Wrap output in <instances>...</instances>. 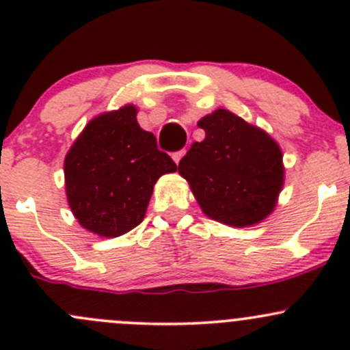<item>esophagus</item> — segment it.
Segmentation results:
<instances>
[{"label": "esophagus", "mask_w": 350, "mask_h": 350, "mask_svg": "<svg viewBox=\"0 0 350 350\" xmlns=\"http://www.w3.org/2000/svg\"><path fill=\"white\" fill-rule=\"evenodd\" d=\"M185 154H186V149H183V150H178V152H174V154H172V159H174V162H176V164H179V161H181V159L185 157Z\"/></svg>", "instance_id": "esophagus-1"}]
</instances>
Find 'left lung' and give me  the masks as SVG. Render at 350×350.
<instances>
[{
	"label": "left lung",
	"mask_w": 350,
	"mask_h": 350,
	"mask_svg": "<svg viewBox=\"0 0 350 350\" xmlns=\"http://www.w3.org/2000/svg\"><path fill=\"white\" fill-rule=\"evenodd\" d=\"M198 126L204 139L193 144L178 171L203 213L230 227L262 221L276 206L284 183L276 140L224 108L203 116Z\"/></svg>",
	"instance_id": "obj_1"
}]
</instances>
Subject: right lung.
<instances>
[{"instance_id": "obj_1", "label": "right lung", "mask_w": 350, "mask_h": 350, "mask_svg": "<svg viewBox=\"0 0 350 350\" xmlns=\"http://www.w3.org/2000/svg\"><path fill=\"white\" fill-rule=\"evenodd\" d=\"M178 171L125 105L91 120L64 161L67 203L86 230L120 237L144 220L154 185Z\"/></svg>"}]
</instances>
